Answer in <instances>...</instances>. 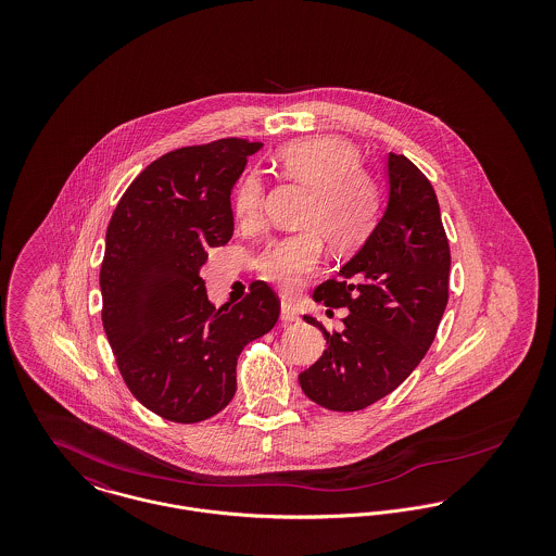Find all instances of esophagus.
<instances>
[{
	"mask_svg": "<svg viewBox=\"0 0 556 556\" xmlns=\"http://www.w3.org/2000/svg\"><path fill=\"white\" fill-rule=\"evenodd\" d=\"M298 311H295V306L290 304V302H281V320L283 323H293V320H298Z\"/></svg>",
	"mask_w": 556,
	"mask_h": 556,
	"instance_id": "esophagus-1",
	"label": "esophagus"
}]
</instances>
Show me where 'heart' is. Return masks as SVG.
<instances>
[{
    "label": "heart",
    "mask_w": 556,
    "mask_h": 556,
    "mask_svg": "<svg viewBox=\"0 0 556 556\" xmlns=\"http://www.w3.org/2000/svg\"><path fill=\"white\" fill-rule=\"evenodd\" d=\"M277 164L302 186L311 187L304 223L323 231L336 250H352L363 243L379 216V189L363 170L358 150L340 137H306L279 150ZM265 184L258 173H248L236 189L233 212L239 220H254L263 212ZM318 231L275 239L256 258L258 275L281 288L293 290L320 263L323 245Z\"/></svg>",
    "instance_id": "1"
}]
</instances>
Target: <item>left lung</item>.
<instances>
[{
	"label": "left lung",
	"mask_w": 556,
	"mask_h": 556,
	"mask_svg": "<svg viewBox=\"0 0 556 556\" xmlns=\"http://www.w3.org/2000/svg\"><path fill=\"white\" fill-rule=\"evenodd\" d=\"M388 206L365 245L313 298L348 308L344 331L315 325L327 350L300 372L302 392L329 410H363L417 369L448 304L450 245L435 191L400 154L388 156Z\"/></svg>",
	"instance_id": "obj_1"
}]
</instances>
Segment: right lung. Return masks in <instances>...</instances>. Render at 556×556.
I'll return each mask as SVG.
<instances>
[{
  "instance_id": "1",
  "label": "right lung",
  "mask_w": 556,
  "mask_h": 556,
  "mask_svg": "<svg viewBox=\"0 0 556 556\" xmlns=\"http://www.w3.org/2000/svg\"><path fill=\"white\" fill-rule=\"evenodd\" d=\"M263 143L227 137L168 152L127 187L106 231L102 323L118 370L146 408L175 424L220 413L243 345L268 333L279 298L254 281L218 311L200 268L233 236L231 189Z\"/></svg>"
}]
</instances>
